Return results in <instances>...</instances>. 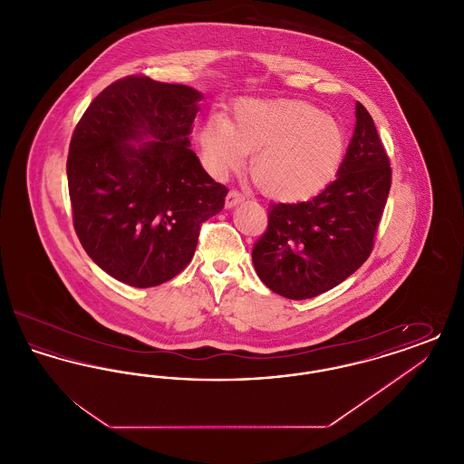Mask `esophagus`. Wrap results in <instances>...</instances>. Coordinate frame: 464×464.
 Instances as JSON below:
<instances>
[{"mask_svg": "<svg viewBox=\"0 0 464 464\" xmlns=\"http://www.w3.org/2000/svg\"><path fill=\"white\" fill-rule=\"evenodd\" d=\"M242 199L243 195L240 193V191H237V189H231V191L227 193V197H226V207H227V208H231V207L238 205Z\"/></svg>", "mask_w": 464, "mask_h": 464, "instance_id": "34e87169", "label": "esophagus"}]
</instances>
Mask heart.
Instances as JSON below:
<instances>
[{
  "instance_id": "obj_1",
  "label": "heart",
  "mask_w": 464,
  "mask_h": 464,
  "mask_svg": "<svg viewBox=\"0 0 464 464\" xmlns=\"http://www.w3.org/2000/svg\"><path fill=\"white\" fill-rule=\"evenodd\" d=\"M208 169L224 176L248 153L252 177L269 198L301 201L324 191L337 176L348 148L343 125L295 99H243L229 121L210 116L199 129Z\"/></svg>"
}]
</instances>
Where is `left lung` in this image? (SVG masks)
<instances>
[{"instance_id":"left-lung-1","label":"left lung","mask_w":464,"mask_h":464,"mask_svg":"<svg viewBox=\"0 0 464 464\" xmlns=\"http://www.w3.org/2000/svg\"><path fill=\"white\" fill-rule=\"evenodd\" d=\"M356 125L344 161L320 195L273 203L267 229L252 248L266 287L287 299L316 297L367 261L392 188V169L374 120L356 102Z\"/></svg>"}]
</instances>
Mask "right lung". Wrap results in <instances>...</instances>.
<instances>
[{"label":"right lung","instance_id":"obj_1","mask_svg":"<svg viewBox=\"0 0 464 464\" xmlns=\"http://www.w3.org/2000/svg\"><path fill=\"white\" fill-rule=\"evenodd\" d=\"M198 90L127 76L102 90L78 121L67 156L76 235L112 278L156 287L195 256L201 222L227 188L189 150Z\"/></svg>","mask_w":464,"mask_h":464}]
</instances>
